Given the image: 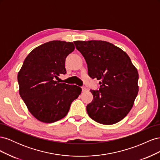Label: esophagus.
Masks as SVG:
<instances>
[{
	"label": "esophagus",
	"mask_w": 160,
	"mask_h": 160,
	"mask_svg": "<svg viewBox=\"0 0 160 160\" xmlns=\"http://www.w3.org/2000/svg\"><path fill=\"white\" fill-rule=\"evenodd\" d=\"M81 89H82V91H83V92H85V91H88V89H87V88H85V87H84V86L81 87Z\"/></svg>",
	"instance_id": "obj_1"
}]
</instances>
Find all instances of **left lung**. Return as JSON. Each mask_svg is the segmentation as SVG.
<instances>
[{
    "instance_id": "obj_1",
    "label": "left lung",
    "mask_w": 160,
    "mask_h": 160,
    "mask_svg": "<svg viewBox=\"0 0 160 160\" xmlns=\"http://www.w3.org/2000/svg\"><path fill=\"white\" fill-rule=\"evenodd\" d=\"M85 58L88 75L100 80L99 90L87 105L89 117L103 125L120 122L132 108L138 93L137 69L129 57L120 48L104 41L74 42Z\"/></svg>"
}]
</instances>
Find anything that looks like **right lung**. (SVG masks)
Returning a JSON list of instances; mask_svg holds the SVG:
<instances>
[{
  "label": "right lung",
  "instance_id": "obj_1",
  "mask_svg": "<svg viewBox=\"0 0 160 160\" xmlns=\"http://www.w3.org/2000/svg\"><path fill=\"white\" fill-rule=\"evenodd\" d=\"M74 49L72 42H45L28 55L18 72L19 94L30 113L42 122L53 123L65 117L81 94L79 86L55 81L67 73L65 59Z\"/></svg>",
  "mask_w": 160,
  "mask_h": 160
}]
</instances>
